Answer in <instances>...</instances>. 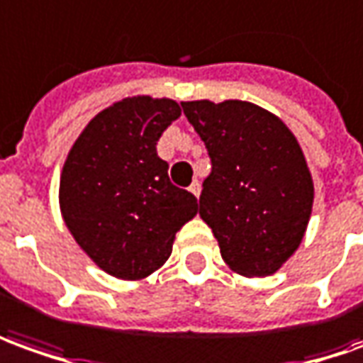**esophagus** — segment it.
Returning a JSON list of instances; mask_svg holds the SVG:
<instances>
[{
  "mask_svg": "<svg viewBox=\"0 0 363 363\" xmlns=\"http://www.w3.org/2000/svg\"><path fill=\"white\" fill-rule=\"evenodd\" d=\"M189 191L194 194L196 197H199V191H201V186H199V182H194L191 186H189Z\"/></svg>",
  "mask_w": 363,
  "mask_h": 363,
  "instance_id": "34e87169",
  "label": "esophagus"
}]
</instances>
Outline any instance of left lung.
Here are the masks:
<instances>
[{
	"label": "left lung",
	"instance_id": "8db88e82",
	"mask_svg": "<svg viewBox=\"0 0 363 363\" xmlns=\"http://www.w3.org/2000/svg\"><path fill=\"white\" fill-rule=\"evenodd\" d=\"M211 157L199 215L229 269L269 277L301 245L314 184L298 142L279 116L253 102H182Z\"/></svg>",
	"mask_w": 363,
	"mask_h": 363
}]
</instances>
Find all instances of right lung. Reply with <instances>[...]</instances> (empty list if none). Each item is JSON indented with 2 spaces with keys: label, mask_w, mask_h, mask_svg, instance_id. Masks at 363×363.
<instances>
[{
  "label": "right lung",
  "mask_w": 363,
  "mask_h": 363,
  "mask_svg": "<svg viewBox=\"0 0 363 363\" xmlns=\"http://www.w3.org/2000/svg\"><path fill=\"white\" fill-rule=\"evenodd\" d=\"M172 99L132 96L86 124L62 166L59 203L84 253L122 281H140L172 255L176 233L197 213L194 194L167 177L162 132L179 118Z\"/></svg>",
  "instance_id": "obj_1"
}]
</instances>
